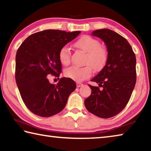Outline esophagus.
I'll return each instance as SVG.
<instances>
[{"instance_id": "esophagus-1", "label": "esophagus", "mask_w": 151, "mask_h": 151, "mask_svg": "<svg viewBox=\"0 0 151 151\" xmlns=\"http://www.w3.org/2000/svg\"><path fill=\"white\" fill-rule=\"evenodd\" d=\"M84 85L83 83H76V86L77 87H81V86H83Z\"/></svg>"}]
</instances>
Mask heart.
<instances>
[{
	"label": "heart",
	"mask_w": 151,
	"mask_h": 151,
	"mask_svg": "<svg viewBox=\"0 0 151 151\" xmlns=\"http://www.w3.org/2000/svg\"><path fill=\"white\" fill-rule=\"evenodd\" d=\"M75 46L86 52L85 64L83 67L71 66L65 70V75L67 78L80 82L90 77L93 69L96 71L103 68L106 63L108 55L106 50L101 47L98 40L91 36L84 35L76 40ZM58 59L62 65L66 66L70 63V51L67 47L60 48L58 52Z\"/></svg>",
	"instance_id": "obj_1"
}]
</instances>
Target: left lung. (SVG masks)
Masks as SVG:
<instances>
[{"instance_id": "8db88e82", "label": "left lung", "mask_w": 151, "mask_h": 151, "mask_svg": "<svg viewBox=\"0 0 151 151\" xmlns=\"http://www.w3.org/2000/svg\"><path fill=\"white\" fill-rule=\"evenodd\" d=\"M91 35L105 42L108 58L106 65L91 80L99 86L89 85L91 94L85 105L92 114L108 119L121 112L130 100L137 80L136 57L127 40L113 30L99 29Z\"/></svg>"}]
</instances>
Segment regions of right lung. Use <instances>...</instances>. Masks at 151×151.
I'll use <instances>...</instances> for the list:
<instances>
[{
  "mask_svg": "<svg viewBox=\"0 0 151 151\" xmlns=\"http://www.w3.org/2000/svg\"><path fill=\"white\" fill-rule=\"evenodd\" d=\"M80 33L45 30L30 35L18 49L17 85L25 105L37 115L49 117L58 114L75 90L76 83L72 79L61 78L55 85L50 83L48 76L59 77L62 71L59 50Z\"/></svg>",
  "mask_w": 151,
  "mask_h": 151,
  "instance_id": "1",
  "label": "right lung"
}]
</instances>
